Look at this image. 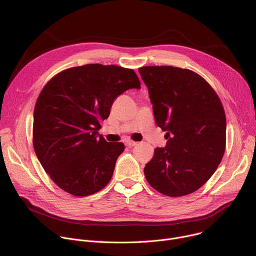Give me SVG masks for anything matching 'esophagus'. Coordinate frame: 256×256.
Instances as JSON below:
<instances>
[{"mask_svg":"<svg viewBox=\"0 0 256 256\" xmlns=\"http://www.w3.org/2000/svg\"><path fill=\"white\" fill-rule=\"evenodd\" d=\"M138 142H132V140H126V146L130 148L132 147H136V146H138Z\"/></svg>","mask_w":256,"mask_h":256,"instance_id":"34e87169","label":"esophagus"}]
</instances>
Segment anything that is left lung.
<instances>
[{"mask_svg":"<svg viewBox=\"0 0 256 256\" xmlns=\"http://www.w3.org/2000/svg\"><path fill=\"white\" fill-rule=\"evenodd\" d=\"M149 90L156 124L166 132L144 173L150 186L168 196L202 188L221 163L226 147L223 105L194 72L170 66L138 68Z\"/></svg>","mask_w":256,"mask_h":256,"instance_id":"obj_1","label":"left lung"}]
</instances>
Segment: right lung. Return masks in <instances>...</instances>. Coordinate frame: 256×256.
<instances>
[{
	"instance_id": "right-lung-1",
	"label": "right lung",
	"mask_w": 256,
	"mask_h": 256,
	"mask_svg": "<svg viewBox=\"0 0 256 256\" xmlns=\"http://www.w3.org/2000/svg\"><path fill=\"white\" fill-rule=\"evenodd\" d=\"M132 88L140 89L132 70L89 64L60 72L42 89L33 114V147L62 190L86 196L110 181L124 144L99 136V122L114 99Z\"/></svg>"
}]
</instances>
